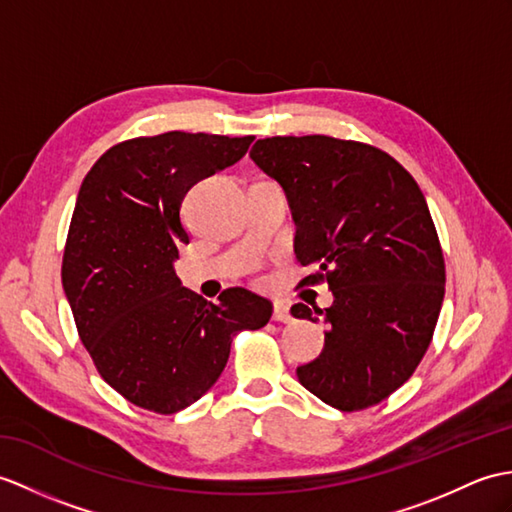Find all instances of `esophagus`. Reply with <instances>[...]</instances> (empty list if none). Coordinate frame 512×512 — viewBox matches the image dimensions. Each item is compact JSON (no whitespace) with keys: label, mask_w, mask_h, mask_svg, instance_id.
I'll use <instances>...</instances> for the list:
<instances>
[{"label":"esophagus","mask_w":512,"mask_h":512,"mask_svg":"<svg viewBox=\"0 0 512 512\" xmlns=\"http://www.w3.org/2000/svg\"><path fill=\"white\" fill-rule=\"evenodd\" d=\"M272 318H275L277 323H292V314L288 310V305H283V303H275V310H272Z\"/></svg>","instance_id":"esophagus-1"}]
</instances>
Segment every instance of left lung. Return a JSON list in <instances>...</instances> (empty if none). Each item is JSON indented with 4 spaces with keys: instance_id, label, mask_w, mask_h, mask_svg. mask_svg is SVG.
I'll return each mask as SVG.
<instances>
[{
    "instance_id": "obj_1",
    "label": "left lung",
    "mask_w": 512,
    "mask_h": 512,
    "mask_svg": "<svg viewBox=\"0 0 512 512\" xmlns=\"http://www.w3.org/2000/svg\"><path fill=\"white\" fill-rule=\"evenodd\" d=\"M251 159L288 196L296 255L327 279L334 303L294 318L325 320V349L296 368L338 410L386 399L419 366L445 296V261L417 181L373 146L327 135L255 141Z\"/></svg>"
}]
</instances>
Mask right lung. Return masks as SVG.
I'll return each instance as SVG.
<instances>
[{
  "label": "right lung",
  "instance_id": "add662e5",
  "mask_svg": "<svg viewBox=\"0 0 512 512\" xmlns=\"http://www.w3.org/2000/svg\"><path fill=\"white\" fill-rule=\"evenodd\" d=\"M255 137L172 133L106 150L80 185L63 290L104 382L161 414L218 382L237 331L264 327L272 305L231 288L209 303L183 288L174 261L189 242L181 205L202 178L240 161Z\"/></svg>",
  "mask_w": 512,
  "mask_h": 512
}]
</instances>
